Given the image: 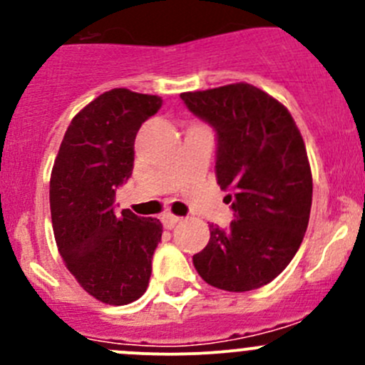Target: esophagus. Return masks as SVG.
Returning <instances> with one entry per match:
<instances>
[{
    "label": "esophagus",
    "instance_id": "1",
    "mask_svg": "<svg viewBox=\"0 0 365 365\" xmlns=\"http://www.w3.org/2000/svg\"><path fill=\"white\" fill-rule=\"evenodd\" d=\"M178 222H180V217L171 215V213H168V215L162 217V224H164L165 230H173V227H175Z\"/></svg>",
    "mask_w": 365,
    "mask_h": 365
}]
</instances>
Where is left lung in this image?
Instances as JSON below:
<instances>
[{
	"instance_id": "obj_1",
	"label": "left lung",
	"mask_w": 365,
	"mask_h": 365,
	"mask_svg": "<svg viewBox=\"0 0 365 365\" xmlns=\"http://www.w3.org/2000/svg\"><path fill=\"white\" fill-rule=\"evenodd\" d=\"M180 98L215 132V178L233 210L230 226H210L194 267L219 289L261 288L288 267L307 231L312 176L304 139L288 109L252 84Z\"/></svg>"
}]
</instances>
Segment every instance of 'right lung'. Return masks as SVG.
<instances>
[{
    "label": "right lung",
    "mask_w": 365,
    "mask_h": 365,
    "mask_svg": "<svg viewBox=\"0 0 365 365\" xmlns=\"http://www.w3.org/2000/svg\"><path fill=\"white\" fill-rule=\"evenodd\" d=\"M157 95L114 88L73 116L51 175V217L70 274L97 300L125 305L145 295L162 238L159 219L116 212V189L132 176L141 125Z\"/></svg>",
    "instance_id": "1"
}]
</instances>
